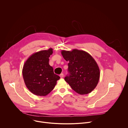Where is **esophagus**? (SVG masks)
Returning <instances> with one entry per match:
<instances>
[{"label":"esophagus","mask_w":128,"mask_h":128,"mask_svg":"<svg viewBox=\"0 0 128 128\" xmlns=\"http://www.w3.org/2000/svg\"><path fill=\"white\" fill-rule=\"evenodd\" d=\"M60 76L61 78H63L64 77V74H61L60 75Z\"/></svg>","instance_id":"obj_1"}]
</instances>
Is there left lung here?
Here are the masks:
<instances>
[{"mask_svg": "<svg viewBox=\"0 0 128 128\" xmlns=\"http://www.w3.org/2000/svg\"><path fill=\"white\" fill-rule=\"evenodd\" d=\"M61 54L69 62V74L65 78V80L80 95L90 93L96 87L100 78V69L95 59L88 52L77 49L62 50Z\"/></svg>", "mask_w": 128, "mask_h": 128, "instance_id": "8db88e82", "label": "left lung"}]
</instances>
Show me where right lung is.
Segmentation results:
<instances>
[{"instance_id": "right-lung-1", "label": "right lung", "mask_w": 128, "mask_h": 128, "mask_svg": "<svg viewBox=\"0 0 128 128\" xmlns=\"http://www.w3.org/2000/svg\"><path fill=\"white\" fill-rule=\"evenodd\" d=\"M52 48L36 52L25 62L22 74L26 86L33 94L45 96L55 86L60 78L54 74L49 65V57Z\"/></svg>"}]
</instances>
